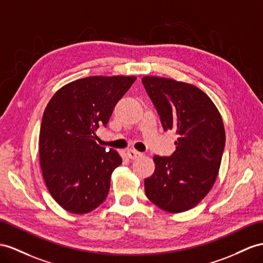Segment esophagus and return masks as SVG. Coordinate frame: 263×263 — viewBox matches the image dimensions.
Listing matches in <instances>:
<instances>
[{
	"instance_id": "1",
	"label": "esophagus",
	"mask_w": 263,
	"mask_h": 263,
	"mask_svg": "<svg viewBox=\"0 0 263 263\" xmlns=\"http://www.w3.org/2000/svg\"><path fill=\"white\" fill-rule=\"evenodd\" d=\"M126 154H127V157H129L131 160H137V159L142 157V153L138 152L136 150H127Z\"/></svg>"
}]
</instances>
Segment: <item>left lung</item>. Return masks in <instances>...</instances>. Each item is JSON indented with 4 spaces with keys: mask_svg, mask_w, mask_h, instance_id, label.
Returning <instances> with one entry per match:
<instances>
[{
    "mask_svg": "<svg viewBox=\"0 0 263 263\" xmlns=\"http://www.w3.org/2000/svg\"><path fill=\"white\" fill-rule=\"evenodd\" d=\"M144 89L163 130L178 134L170 157L154 156L156 170L144 180L146 197L164 211H187L214 184L226 145L222 118L197 86L171 79L144 77Z\"/></svg>",
    "mask_w": 263,
    "mask_h": 263,
    "instance_id": "1",
    "label": "left lung"
}]
</instances>
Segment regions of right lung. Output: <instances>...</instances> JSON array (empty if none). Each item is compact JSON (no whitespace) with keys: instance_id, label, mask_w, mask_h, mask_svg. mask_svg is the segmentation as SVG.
Here are the masks:
<instances>
[{"instance_id":"1","label":"right lung","mask_w":263,"mask_h":263,"mask_svg":"<svg viewBox=\"0 0 263 263\" xmlns=\"http://www.w3.org/2000/svg\"><path fill=\"white\" fill-rule=\"evenodd\" d=\"M136 77H89L61 87L45 107L40 130V164L48 189L66 211L87 213L107 197L111 174L122 163L96 142L114 106Z\"/></svg>"}]
</instances>
